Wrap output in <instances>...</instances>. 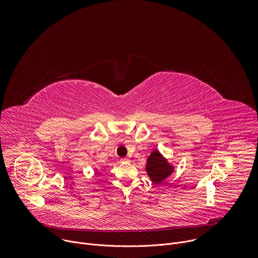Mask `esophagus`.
Here are the masks:
<instances>
[{
	"instance_id": "esophagus-1",
	"label": "esophagus",
	"mask_w": 258,
	"mask_h": 258,
	"mask_svg": "<svg viewBox=\"0 0 258 258\" xmlns=\"http://www.w3.org/2000/svg\"><path fill=\"white\" fill-rule=\"evenodd\" d=\"M120 162L121 163H127V162H130V159L128 158H121Z\"/></svg>"
}]
</instances>
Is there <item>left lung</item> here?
I'll return each mask as SVG.
<instances>
[{
    "mask_svg": "<svg viewBox=\"0 0 258 258\" xmlns=\"http://www.w3.org/2000/svg\"><path fill=\"white\" fill-rule=\"evenodd\" d=\"M146 171L154 183H160L172 173L173 166L167 162L159 151L154 150L147 159Z\"/></svg>",
    "mask_w": 258,
    "mask_h": 258,
    "instance_id": "1",
    "label": "left lung"
}]
</instances>
